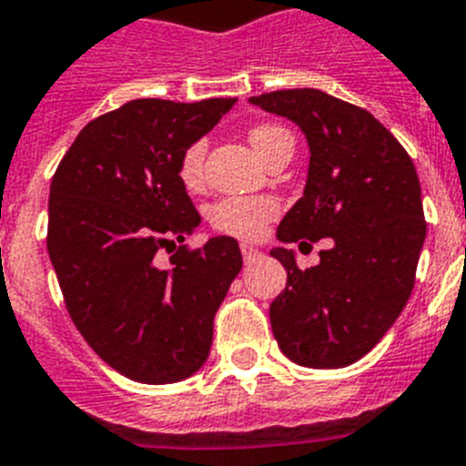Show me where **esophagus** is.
Wrapping results in <instances>:
<instances>
[{
	"mask_svg": "<svg viewBox=\"0 0 466 466\" xmlns=\"http://www.w3.org/2000/svg\"><path fill=\"white\" fill-rule=\"evenodd\" d=\"M240 249H242V258H245V263H252L261 257V252H258L257 247H252V245H240Z\"/></svg>",
	"mask_w": 466,
	"mask_h": 466,
	"instance_id": "obj_1",
	"label": "esophagus"
}]
</instances>
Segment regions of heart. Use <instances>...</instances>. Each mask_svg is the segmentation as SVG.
<instances>
[{"label": "heart", "mask_w": 466, "mask_h": 466, "mask_svg": "<svg viewBox=\"0 0 466 466\" xmlns=\"http://www.w3.org/2000/svg\"><path fill=\"white\" fill-rule=\"evenodd\" d=\"M284 137H291L284 127L279 126H257L249 133V142L257 149L261 158L268 156L275 144ZM205 142H193L179 160V179L184 187L193 188L203 179V163H205ZM279 212L278 200L268 196L254 198H226L209 208V224L226 236L242 238V240H257L266 233V226L275 219Z\"/></svg>", "instance_id": "heart-1"}]
</instances>
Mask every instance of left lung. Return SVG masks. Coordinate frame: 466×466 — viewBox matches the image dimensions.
I'll return each mask as SVG.
<instances>
[{"label": "left lung", "mask_w": 466, "mask_h": 466, "mask_svg": "<svg viewBox=\"0 0 466 466\" xmlns=\"http://www.w3.org/2000/svg\"><path fill=\"white\" fill-rule=\"evenodd\" d=\"M306 135L310 163L303 196L278 226L279 242L331 238L315 268L294 249L270 257L287 287L270 303L279 350L308 369H343L371 352L401 315L427 236L413 160L361 106L315 88L249 97Z\"/></svg>", "instance_id": "obj_1"}]
</instances>
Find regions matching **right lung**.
Listing matches in <instances>:
<instances>
[{
    "label": "right lung",
    "mask_w": 466,
    "mask_h": 466,
    "mask_svg": "<svg viewBox=\"0 0 466 466\" xmlns=\"http://www.w3.org/2000/svg\"><path fill=\"white\" fill-rule=\"evenodd\" d=\"M130 100L95 118L60 160L48 198V257L86 343L130 380L166 385L208 361L212 327L242 268L240 247L217 236L170 257L200 226L179 160L236 105Z\"/></svg>",
    "instance_id": "add662e5"
}]
</instances>
